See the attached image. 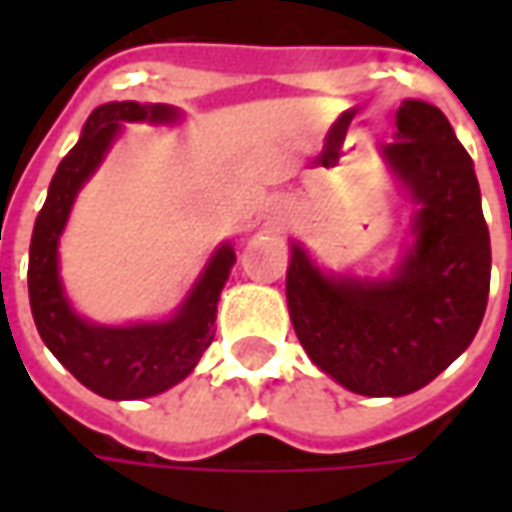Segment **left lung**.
<instances>
[{
    "label": "left lung",
    "mask_w": 512,
    "mask_h": 512,
    "mask_svg": "<svg viewBox=\"0 0 512 512\" xmlns=\"http://www.w3.org/2000/svg\"><path fill=\"white\" fill-rule=\"evenodd\" d=\"M386 164L417 200V241L384 282L329 279L293 246L288 310L304 351L356 395L417 392L469 348L491 288V238L472 156L450 120L403 101Z\"/></svg>",
    "instance_id": "left-lung-1"
}]
</instances>
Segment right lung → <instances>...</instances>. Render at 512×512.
I'll return each instance as SVG.
<instances>
[{"mask_svg": "<svg viewBox=\"0 0 512 512\" xmlns=\"http://www.w3.org/2000/svg\"><path fill=\"white\" fill-rule=\"evenodd\" d=\"M172 117L175 109L161 104L123 101L98 106L84 126L82 139L54 172L29 244V304L43 343L87 389L109 400L158 395L189 376L211 345L216 301L235 263L233 246H222L183 310L167 323H139L126 329L93 326L76 318L62 296L57 241L76 191L101 164L123 120L161 123Z\"/></svg>", "mask_w": 512, "mask_h": 512, "instance_id": "obj_1", "label": "right lung"}]
</instances>
